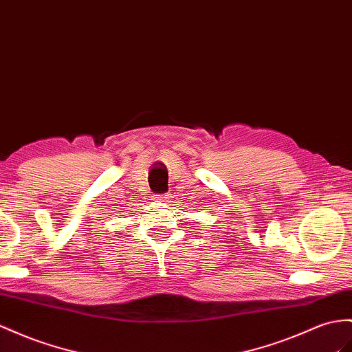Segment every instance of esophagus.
I'll return each mask as SVG.
<instances>
[{
	"label": "esophagus",
	"instance_id": "1",
	"mask_svg": "<svg viewBox=\"0 0 352 352\" xmlns=\"http://www.w3.org/2000/svg\"><path fill=\"white\" fill-rule=\"evenodd\" d=\"M168 199H169L168 195H157V196H155V201H157V202H166Z\"/></svg>",
	"mask_w": 352,
	"mask_h": 352
}]
</instances>
